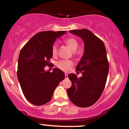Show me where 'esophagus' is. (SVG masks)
<instances>
[{"mask_svg":"<svg viewBox=\"0 0 129 129\" xmlns=\"http://www.w3.org/2000/svg\"><path fill=\"white\" fill-rule=\"evenodd\" d=\"M65 78H66V79H67V78H68V75H67V74H65Z\"/></svg>","mask_w":129,"mask_h":129,"instance_id":"34e87169","label":"esophagus"}]
</instances>
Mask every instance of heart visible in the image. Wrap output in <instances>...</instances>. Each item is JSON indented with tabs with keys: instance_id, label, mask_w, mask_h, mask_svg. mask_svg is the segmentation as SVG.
I'll list each match as a JSON object with an SVG mask.
<instances>
[{
	"instance_id": "b5f03b06",
	"label": "heart",
	"mask_w": 129,
	"mask_h": 129,
	"mask_svg": "<svg viewBox=\"0 0 129 129\" xmlns=\"http://www.w3.org/2000/svg\"><path fill=\"white\" fill-rule=\"evenodd\" d=\"M65 44L69 46L72 51H75L78 49L79 47L78 41L76 39L73 38H69L67 39L64 40ZM51 52H52L53 55H56L57 53V44H54L51 47ZM56 66L59 69L63 71V72H68L70 69L71 67L73 66V62L71 60H62L57 62L56 63Z\"/></svg>"
}]
</instances>
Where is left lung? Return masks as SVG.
Returning <instances> with one entry per match:
<instances>
[{
  "instance_id": "8db88e82",
  "label": "left lung",
  "mask_w": 129,
  "mask_h": 129,
  "mask_svg": "<svg viewBox=\"0 0 129 129\" xmlns=\"http://www.w3.org/2000/svg\"><path fill=\"white\" fill-rule=\"evenodd\" d=\"M70 33L79 36L84 42V52L76 66L82 76L78 78L69 75L72 87L67 91L70 100L80 107L92 106L103 93L107 81L109 66L104 44L87 29H74Z\"/></svg>"
}]
</instances>
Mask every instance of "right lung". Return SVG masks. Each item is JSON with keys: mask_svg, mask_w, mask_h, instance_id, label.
Here are the masks:
<instances>
[{"mask_svg": "<svg viewBox=\"0 0 129 129\" xmlns=\"http://www.w3.org/2000/svg\"><path fill=\"white\" fill-rule=\"evenodd\" d=\"M66 32L38 33L26 42L19 53L17 78L25 97L35 106L49 102L56 87L64 79V73L61 70L55 68L51 73L45 71L44 67L50 65L54 42Z\"/></svg>", "mask_w": 129, "mask_h": 129, "instance_id": "obj_1", "label": "right lung"}]
</instances>
